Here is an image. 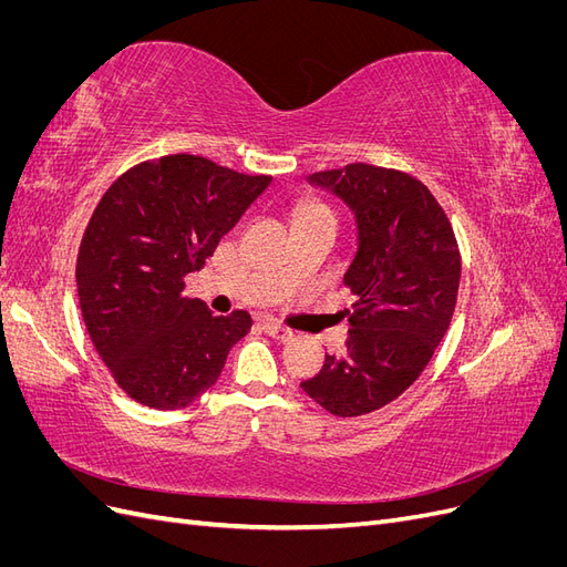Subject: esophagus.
Segmentation results:
<instances>
[{
	"mask_svg": "<svg viewBox=\"0 0 567 567\" xmlns=\"http://www.w3.org/2000/svg\"><path fill=\"white\" fill-rule=\"evenodd\" d=\"M262 329L267 336H271L274 340H281V342H286L290 336H293V331H288L281 323H274V321H265Z\"/></svg>",
	"mask_w": 567,
	"mask_h": 567,
	"instance_id": "esophagus-1",
	"label": "esophagus"
}]
</instances>
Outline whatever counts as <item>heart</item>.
<instances>
[{"label":"heart","instance_id":"b5f03b06","mask_svg":"<svg viewBox=\"0 0 567 567\" xmlns=\"http://www.w3.org/2000/svg\"><path fill=\"white\" fill-rule=\"evenodd\" d=\"M310 215H333L329 208H326L323 203H305L302 208L298 210V217L296 219H300V217H310Z\"/></svg>","mask_w":567,"mask_h":567}]
</instances>
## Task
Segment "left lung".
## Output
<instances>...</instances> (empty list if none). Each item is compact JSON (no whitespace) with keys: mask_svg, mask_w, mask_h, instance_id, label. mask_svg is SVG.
Wrapping results in <instances>:
<instances>
[{"mask_svg":"<svg viewBox=\"0 0 567 567\" xmlns=\"http://www.w3.org/2000/svg\"><path fill=\"white\" fill-rule=\"evenodd\" d=\"M348 205L357 252L346 286L348 352L326 354L300 388L333 416H362L398 400L431 362L456 307L461 255L447 215L411 175L367 163L307 177Z\"/></svg>","mask_w":567,"mask_h":567,"instance_id":"obj_1","label":"left lung"}]
</instances>
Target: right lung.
<instances>
[{
    "instance_id": "right-lung-1",
    "label": "right lung",
    "mask_w": 567,
    "mask_h": 567,
    "mask_svg": "<svg viewBox=\"0 0 567 567\" xmlns=\"http://www.w3.org/2000/svg\"><path fill=\"white\" fill-rule=\"evenodd\" d=\"M271 184L208 158L163 156L117 177L84 229L78 296L84 326L115 383L153 409H184L213 388L248 312L215 317L184 296V277L213 257Z\"/></svg>"
}]
</instances>
